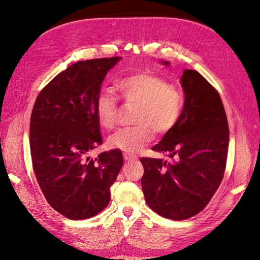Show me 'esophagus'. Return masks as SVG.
I'll return each instance as SVG.
<instances>
[{
    "mask_svg": "<svg viewBox=\"0 0 260 260\" xmlns=\"http://www.w3.org/2000/svg\"><path fill=\"white\" fill-rule=\"evenodd\" d=\"M124 159L126 161H134L138 159V157L134 156V155H131V153H124Z\"/></svg>",
    "mask_w": 260,
    "mask_h": 260,
    "instance_id": "obj_1",
    "label": "esophagus"
}]
</instances>
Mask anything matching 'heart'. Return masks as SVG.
<instances>
[{"label": "heart", "instance_id": "b5f03b06", "mask_svg": "<svg viewBox=\"0 0 260 260\" xmlns=\"http://www.w3.org/2000/svg\"><path fill=\"white\" fill-rule=\"evenodd\" d=\"M116 87L122 99L136 103L133 121L109 136L108 144L113 149L136 152L153 139V132L165 135L178 124L183 109V94L169 85L156 73L144 71L119 79ZM117 100L109 93L99 94L95 101V114L101 127L111 129L117 120Z\"/></svg>", "mask_w": 260, "mask_h": 260}]
</instances>
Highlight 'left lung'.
<instances>
[{"label":"left lung","mask_w":260,"mask_h":260,"mask_svg":"<svg viewBox=\"0 0 260 260\" xmlns=\"http://www.w3.org/2000/svg\"><path fill=\"white\" fill-rule=\"evenodd\" d=\"M161 63L170 65L166 60ZM180 81L184 93L181 116L174 128L152 147L173 158V162L160 158L140 159L147 204L172 220L191 218L208 205L225 173L230 142L218 91L193 70H184Z\"/></svg>","instance_id":"1"}]
</instances>
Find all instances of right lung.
<instances>
[{"label":"right lung","mask_w":260,"mask_h":260,"mask_svg":"<svg viewBox=\"0 0 260 260\" xmlns=\"http://www.w3.org/2000/svg\"><path fill=\"white\" fill-rule=\"evenodd\" d=\"M120 59L72 64L40 91L30 114L35 177L51 208L71 220L91 218L107 208L110 187L124 162L118 149L89 157L102 144L95 101L107 73Z\"/></svg>","instance_id":"right-lung-1"}]
</instances>
